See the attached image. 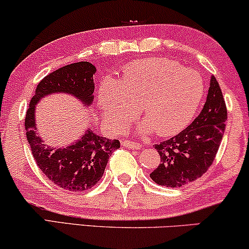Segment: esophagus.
Masks as SVG:
<instances>
[{
    "instance_id": "34e87169",
    "label": "esophagus",
    "mask_w": 249,
    "mask_h": 249,
    "mask_svg": "<svg viewBox=\"0 0 249 249\" xmlns=\"http://www.w3.org/2000/svg\"><path fill=\"white\" fill-rule=\"evenodd\" d=\"M122 146L123 147H126V148H130V149H140V148H141V144L140 143L133 142V141H130V140H124V141H123Z\"/></svg>"
}]
</instances>
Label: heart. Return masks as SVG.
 <instances>
[{"instance_id": "obj_1", "label": "heart", "mask_w": 249, "mask_h": 249, "mask_svg": "<svg viewBox=\"0 0 249 249\" xmlns=\"http://www.w3.org/2000/svg\"><path fill=\"white\" fill-rule=\"evenodd\" d=\"M204 83L197 71L184 69L166 58L132 62L124 69L122 83L105 79L99 89L103 118L112 130H122L142 107L147 121L141 131L162 137L177 134L187 126L199 108Z\"/></svg>"}]
</instances>
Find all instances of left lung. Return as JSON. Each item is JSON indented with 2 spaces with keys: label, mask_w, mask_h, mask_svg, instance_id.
<instances>
[{
  "label": "left lung",
  "mask_w": 249,
  "mask_h": 249,
  "mask_svg": "<svg viewBox=\"0 0 249 249\" xmlns=\"http://www.w3.org/2000/svg\"><path fill=\"white\" fill-rule=\"evenodd\" d=\"M228 119L218 81L212 75L203 109L188 126L171 139L155 144L161 163L150 174L157 185L180 187L200 178L215 160Z\"/></svg>",
  "instance_id": "obj_1"
}]
</instances>
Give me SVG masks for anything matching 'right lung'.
<instances>
[{
  "instance_id": "obj_1",
  "label": "right lung",
  "mask_w": 249,
  "mask_h": 249,
  "mask_svg": "<svg viewBox=\"0 0 249 249\" xmlns=\"http://www.w3.org/2000/svg\"><path fill=\"white\" fill-rule=\"evenodd\" d=\"M96 68L89 62L65 65L40 81L31 100L25 130L36 164L53 184L72 192L92 188L102 178L111 154L121 147L118 140L100 137L87 128L78 140L67 147H52L37 134L36 107L52 94H68L89 108L94 100L93 75Z\"/></svg>"
}]
</instances>
